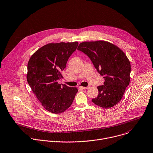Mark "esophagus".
I'll list each match as a JSON object with an SVG mask.
<instances>
[{"instance_id": "esophagus-1", "label": "esophagus", "mask_w": 153, "mask_h": 153, "mask_svg": "<svg viewBox=\"0 0 153 153\" xmlns=\"http://www.w3.org/2000/svg\"><path fill=\"white\" fill-rule=\"evenodd\" d=\"M80 88H81V89H88L89 88L88 87H84V86H80Z\"/></svg>"}]
</instances>
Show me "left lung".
Wrapping results in <instances>:
<instances>
[{"label": "left lung", "mask_w": 153, "mask_h": 153, "mask_svg": "<svg viewBox=\"0 0 153 153\" xmlns=\"http://www.w3.org/2000/svg\"><path fill=\"white\" fill-rule=\"evenodd\" d=\"M77 50L89 58L105 79L104 85L97 87L98 96L92 101L105 109L114 106L121 100L130 83L131 65L127 56L119 47L105 41L83 42Z\"/></svg>", "instance_id": "obj_1"}]
</instances>
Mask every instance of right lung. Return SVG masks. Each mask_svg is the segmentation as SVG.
<instances>
[{"instance_id":"1","label":"right lung","mask_w":153,"mask_h":153,"mask_svg":"<svg viewBox=\"0 0 153 153\" xmlns=\"http://www.w3.org/2000/svg\"><path fill=\"white\" fill-rule=\"evenodd\" d=\"M77 46L78 42L49 43L36 50L28 62L27 83L42 106L52 113L69 108L78 91L77 88L58 83Z\"/></svg>"}]
</instances>
